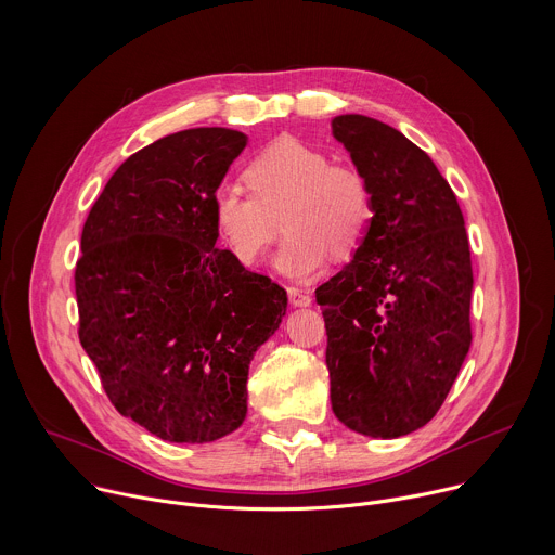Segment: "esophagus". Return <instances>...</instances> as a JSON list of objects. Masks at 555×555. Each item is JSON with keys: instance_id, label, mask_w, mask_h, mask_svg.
<instances>
[{"instance_id": "34e87169", "label": "esophagus", "mask_w": 555, "mask_h": 555, "mask_svg": "<svg viewBox=\"0 0 555 555\" xmlns=\"http://www.w3.org/2000/svg\"><path fill=\"white\" fill-rule=\"evenodd\" d=\"M287 298H289V305H294V307H309L311 305L309 292L300 289V287H287Z\"/></svg>"}]
</instances>
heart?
Instances as JSON below:
<instances>
[{
	"label": "heart",
	"instance_id": "heart-1",
	"mask_svg": "<svg viewBox=\"0 0 555 555\" xmlns=\"http://www.w3.org/2000/svg\"><path fill=\"white\" fill-rule=\"evenodd\" d=\"M253 193L221 184L212 193V221L242 263H257L281 230L289 232L274 268L294 281L319 272L330 257L353 253L369 230L371 191L360 171L294 138L263 149L246 169Z\"/></svg>",
	"mask_w": 555,
	"mask_h": 555
}]
</instances>
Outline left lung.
<instances>
[{
	"label": "left lung",
	"instance_id": "1",
	"mask_svg": "<svg viewBox=\"0 0 555 555\" xmlns=\"http://www.w3.org/2000/svg\"><path fill=\"white\" fill-rule=\"evenodd\" d=\"M332 133L373 206L353 259L315 289L332 409L364 437L395 439L435 417L472 345L465 221L428 153L402 131L345 114Z\"/></svg>",
	"mask_w": 555,
	"mask_h": 555
}]
</instances>
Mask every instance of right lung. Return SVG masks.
Here are the masks:
<instances>
[{
  "mask_svg": "<svg viewBox=\"0 0 555 555\" xmlns=\"http://www.w3.org/2000/svg\"><path fill=\"white\" fill-rule=\"evenodd\" d=\"M246 144L221 127L155 140L83 225L78 338L116 411L171 443L244 424L250 362L287 311L283 287L215 246L212 193Z\"/></svg>",
  "mask_w": 555,
  "mask_h": 555,
  "instance_id": "obj_1",
  "label": "right lung"
}]
</instances>
